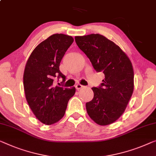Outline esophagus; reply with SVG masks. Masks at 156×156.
<instances>
[{
    "label": "esophagus",
    "instance_id": "1",
    "mask_svg": "<svg viewBox=\"0 0 156 156\" xmlns=\"http://www.w3.org/2000/svg\"><path fill=\"white\" fill-rule=\"evenodd\" d=\"M83 87V86L80 84V83H78V84H76V85L75 86V88L76 89V90H80V89H82Z\"/></svg>",
    "mask_w": 156,
    "mask_h": 156
}]
</instances>
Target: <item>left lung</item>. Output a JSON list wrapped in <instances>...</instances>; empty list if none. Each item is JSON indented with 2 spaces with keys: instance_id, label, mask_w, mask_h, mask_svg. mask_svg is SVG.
I'll return each instance as SVG.
<instances>
[{
  "instance_id": "obj_1",
  "label": "left lung",
  "mask_w": 156,
  "mask_h": 156,
  "mask_svg": "<svg viewBox=\"0 0 156 156\" xmlns=\"http://www.w3.org/2000/svg\"><path fill=\"white\" fill-rule=\"evenodd\" d=\"M80 50L90 60L95 70L104 74L94 96L86 103L87 113L101 126L113 123L124 113L134 91L132 62L119 47L98 34L74 37Z\"/></svg>"
}]
</instances>
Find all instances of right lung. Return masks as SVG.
<instances>
[{"instance_id": "right-lung-1", "label": "right lung", "mask_w": 156, "mask_h": 156, "mask_svg": "<svg viewBox=\"0 0 156 156\" xmlns=\"http://www.w3.org/2000/svg\"><path fill=\"white\" fill-rule=\"evenodd\" d=\"M73 41L71 36L51 35L34 49L27 61L23 75L27 101L36 117L45 125H53L62 118L67 103L75 94V87L53 85L56 76L65 81L60 63Z\"/></svg>"}]
</instances>
